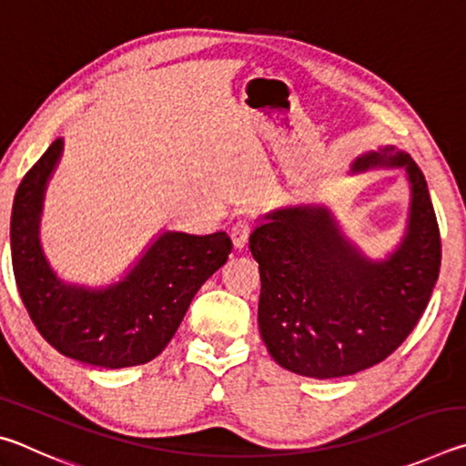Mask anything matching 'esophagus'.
<instances>
[{
    "instance_id": "34e87169",
    "label": "esophagus",
    "mask_w": 466,
    "mask_h": 466,
    "mask_svg": "<svg viewBox=\"0 0 466 466\" xmlns=\"http://www.w3.org/2000/svg\"><path fill=\"white\" fill-rule=\"evenodd\" d=\"M248 234H250V222H248V219H238V222L232 226L230 238H232V244H234L236 250H242L244 247H247Z\"/></svg>"
}]
</instances>
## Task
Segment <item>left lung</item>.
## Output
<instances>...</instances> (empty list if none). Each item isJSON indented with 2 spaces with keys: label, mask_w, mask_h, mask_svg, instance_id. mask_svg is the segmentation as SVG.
<instances>
[{
  "label": "left lung",
  "mask_w": 466,
  "mask_h": 466,
  "mask_svg": "<svg viewBox=\"0 0 466 466\" xmlns=\"http://www.w3.org/2000/svg\"><path fill=\"white\" fill-rule=\"evenodd\" d=\"M405 170L409 214L397 247L368 257L325 205L275 209L250 234L261 273L258 330L289 372L341 378L380 364L411 333L440 273V230L428 183L394 146L360 154L351 175Z\"/></svg>",
  "instance_id": "obj_1"
}]
</instances>
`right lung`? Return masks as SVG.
I'll return each mask as SVG.
<instances>
[{
	"instance_id": "right-lung-1",
	"label": "right lung",
	"mask_w": 466,
	"mask_h": 466,
	"mask_svg": "<svg viewBox=\"0 0 466 466\" xmlns=\"http://www.w3.org/2000/svg\"><path fill=\"white\" fill-rule=\"evenodd\" d=\"M61 154L57 137L14 197L10 247L22 302L63 356L108 370L147 364L175 337L199 288L228 261L232 242L226 232L164 230L119 281L92 288L61 279L41 244L45 193Z\"/></svg>"
}]
</instances>
